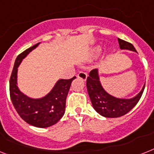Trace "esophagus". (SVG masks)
I'll use <instances>...</instances> for the list:
<instances>
[{
    "label": "esophagus",
    "instance_id": "34e87169",
    "mask_svg": "<svg viewBox=\"0 0 154 154\" xmlns=\"http://www.w3.org/2000/svg\"><path fill=\"white\" fill-rule=\"evenodd\" d=\"M87 77H88V75L85 72H80L78 74H77V77L80 78V79L83 80V81H85L87 79Z\"/></svg>",
    "mask_w": 154,
    "mask_h": 154
}]
</instances>
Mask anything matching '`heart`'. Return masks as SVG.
Listing matches in <instances>:
<instances>
[{"label": "heart", "instance_id": "obj_1", "mask_svg": "<svg viewBox=\"0 0 154 154\" xmlns=\"http://www.w3.org/2000/svg\"><path fill=\"white\" fill-rule=\"evenodd\" d=\"M101 52V48L100 47H97V48L95 49L94 50V53L96 54H99Z\"/></svg>", "mask_w": 154, "mask_h": 154}]
</instances>
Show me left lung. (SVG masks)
I'll list each match as a JSON object with an SVG mask.
<instances>
[{
  "label": "left lung",
  "instance_id": "1",
  "mask_svg": "<svg viewBox=\"0 0 154 154\" xmlns=\"http://www.w3.org/2000/svg\"><path fill=\"white\" fill-rule=\"evenodd\" d=\"M118 41L121 49L136 52L135 48L131 42L119 38ZM86 85L93 108L100 115L107 118H118L128 113L138 103L145 88L144 85L142 91L132 99L116 98L106 92L102 88L97 69L90 71L89 76L87 77Z\"/></svg>",
  "mask_w": 154,
  "mask_h": 154
}]
</instances>
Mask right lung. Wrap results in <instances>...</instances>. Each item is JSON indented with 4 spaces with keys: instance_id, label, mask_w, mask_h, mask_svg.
<instances>
[{
    "instance_id": "1",
    "label": "right lung",
    "mask_w": 154,
    "mask_h": 154,
    "mask_svg": "<svg viewBox=\"0 0 154 154\" xmlns=\"http://www.w3.org/2000/svg\"><path fill=\"white\" fill-rule=\"evenodd\" d=\"M38 44L39 42L17 56L10 77L9 92L15 109L25 122L34 127L46 128L57 123L64 115L66 97L71 83L76 77L59 80L51 92L43 98L35 100L23 95L16 85L17 68L21 61Z\"/></svg>"
}]
</instances>
